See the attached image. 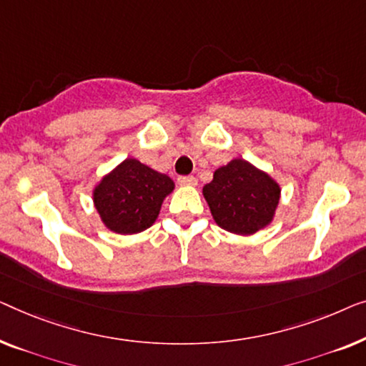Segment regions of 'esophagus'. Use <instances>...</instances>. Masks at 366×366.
Instances as JSON below:
<instances>
[{"label": "esophagus", "instance_id": "esophagus-1", "mask_svg": "<svg viewBox=\"0 0 366 366\" xmlns=\"http://www.w3.org/2000/svg\"><path fill=\"white\" fill-rule=\"evenodd\" d=\"M177 182L181 185H185V187H194V185H197V179L194 176H181L177 179Z\"/></svg>", "mask_w": 366, "mask_h": 366}]
</instances>
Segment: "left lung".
Here are the masks:
<instances>
[{
    "label": "left lung",
    "instance_id": "left-lung-1",
    "mask_svg": "<svg viewBox=\"0 0 366 366\" xmlns=\"http://www.w3.org/2000/svg\"><path fill=\"white\" fill-rule=\"evenodd\" d=\"M202 194L219 227L237 235H252L274 220L280 185L244 159H232L214 172Z\"/></svg>",
    "mask_w": 366,
    "mask_h": 366
}]
</instances>
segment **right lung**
Returning <instances> with one entry per match:
<instances>
[{"mask_svg": "<svg viewBox=\"0 0 366 366\" xmlns=\"http://www.w3.org/2000/svg\"><path fill=\"white\" fill-rule=\"evenodd\" d=\"M174 181L137 159H126L92 190L94 207L102 224L116 234L142 232L156 222Z\"/></svg>", "mask_w": 366, "mask_h": 366, "instance_id": "1", "label": "right lung"}]
</instances>
